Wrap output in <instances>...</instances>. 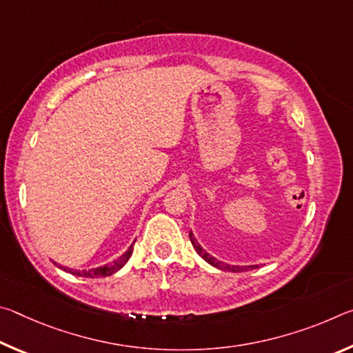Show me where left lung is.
<instances>
[{
  "instance_id": "left-lung-1",
  "label": "left lung",
  "mask_w": 353,
  "mask_h": 353,
  "mask_svg": "<svg viewBox=\"0 0 353 353\" xmlns=\"http://www.w3.org/2000/svg\"><path fill=\"white\" fill-rule=\"evenodd\" d=\"M190 240H191V244H193V248L196 252H198L202 259H204L208 265H212L214 268H218V270L221 271H229V272H243V271H250V270H256V268H260L259 265H252V266H238V265H229V263H224L218 259H214L213 255H210L207 252V250L201 246V244L198 243V240H196L193 232H190Z\"/></svg>"
}]
</instances>
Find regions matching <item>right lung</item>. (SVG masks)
I'll return each instance as SVG.
<instances>
[{
    "label": "right lung",
    "mask_w": 353,
    "mask_h": 353,
    "mask_svg": "<svg viewBox=\"0 0 353 353\" xmlns=\"http://www.w3.org/2000/svg\"><path fill=\"white\" fill-rule=\"evenodd\" d=\"M134 244H135V240L128 248L126 252H124L123 255H119L115 261L110 263V265L93 268V270H73V268H67V266H62V265H59V268H61V270H63L65 272H70V274H73V276H77V277H90V279H94V277L112 276V274H115L117 271L121 270L124 265H126L128 260H129V256L132 255ZM56 265H57V263H56Z\"/></svg>",
    "instance_id": "right-lung-1"
}]
</instances>
